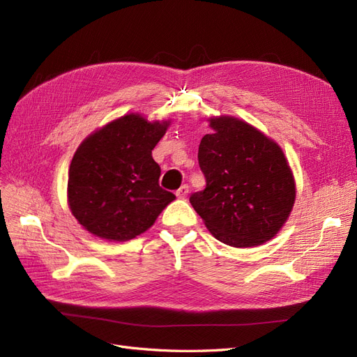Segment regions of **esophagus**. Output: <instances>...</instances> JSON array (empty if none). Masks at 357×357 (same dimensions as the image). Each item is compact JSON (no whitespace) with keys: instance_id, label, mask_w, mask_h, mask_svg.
Returning <instances> with one entry per match:
<instances>
[{"instance_id":"34e87169","label":"esophagus","mask_w":357,"mask_h":357,"mask_svg":"<svg viewBox=\"0 0 357 357\" xmlns=\"http://www.w3.org/2000/svg\"><path fill=\"white\" fill-rule=\"evenodd\" d=\"M189 193V186L188 185H183L180 189L176 190V195L178 198H186V195Z\"/></svg>"}]
</instances>
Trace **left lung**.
Here are the masks:
<instances>
[{
    "label": "left lung",
    "instance_id": "left-lung-1",
    "mask_svg": "<svg viewBox=\"0 0 357 357\" xmlns=\"http://www.w3.org/2000/svg\"><path fill=\"white\" fill-rule=\"evenodd\" d=\"M198 150L207 186L189 201L207 229L232 247L271 240L294 208L296 189L277 143L231 116L210 119Z\"/></svg>",
    "mask_w": 357,
    "mask_h": 357
}]
</instances>
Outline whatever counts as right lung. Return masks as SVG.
I'll use <instances>...</instances> for the list:
<instances>
[{
  "label": "right lung",
  "mask_w": 357,
  "mask_h": 357,
  "mask_svg": "<svg viewBox=\"0 0 357 357\" xmlns=\"http://www.w3.org/2000/svg\"><path fill=\"white\" fill-rule=\"evenodd\" d=\"M169 122L126 114L89 135L75 150L68 171V205L77 222L109 241L146 232L176 199L159 186L152 150Z\"/></svg>",
  "instance_id": "1"
}]
</instances>
